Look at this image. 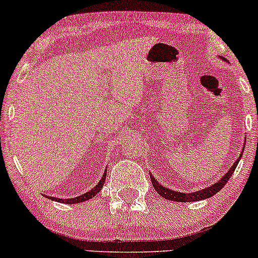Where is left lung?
I'll return each mask as SVG.
<instances>
[{
  "label": "left lung",
  "instance_id": "8db88e82",
  "mask_svg": "<svg viewBox=\"0 0 258 258\" xmlns=\"http://www.w3.org/2000/svg\"><path fill=\"white\" fill-rule=\"evenodd\" d=\"M222 59H223V60H226L223 57H222ZM241 155L242 154H240V158L234 162V165L229 168V171H228V172L224 174V176L222 177L220 180H218V182L214 183V184L207 186V188H205V189H201V190H199V191H194V193H182V191H176V190H172V189H170V188H166V186L160 184L158 180L154 178V176L152 173H150V179H152V184L154 188H155V190L158 191V193L161 195L162 198H165V199H167V200L177 201V203H193V201L207 199V198H211V197H214L215 194H217L218 191H220L221 189L226 185V183L229 180L230 177H232L234 170H235L236 166H238V162L240 161Z\"/></svg>",
  "mask_w": 258,
  "mask_h": 258
}]
</instances>
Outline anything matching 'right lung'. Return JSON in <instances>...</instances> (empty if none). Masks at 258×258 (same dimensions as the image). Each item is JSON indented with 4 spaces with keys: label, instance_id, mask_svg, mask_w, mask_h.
<instances>
[{
    "label": "right lung",
    "instance_id": "right-lung-1",
    "mask_svg": "<svg viewBox=\"0 0 258 258\" xmlns=\"http://www.w3.org/2000/svg\"><path fill=\"white\" fill-rule=\"evenodd\" d=\"M105 178H106V170L104 171L102 178H100L98 183H97L96 186H93V188H92L91 190H88L87 193L79 195V197H76V198H72V199H59V198H53V197H48V198L49 199L55 200V201H58V203H63V204H79V203H82V201L90 200L93 197H96L97 193H99L100 189H102L103 185H104ZM44 197H46V195H44Z\"/></svg>",
    "mask_w": 258,
    "mask_h": 258
}]
</instances>
